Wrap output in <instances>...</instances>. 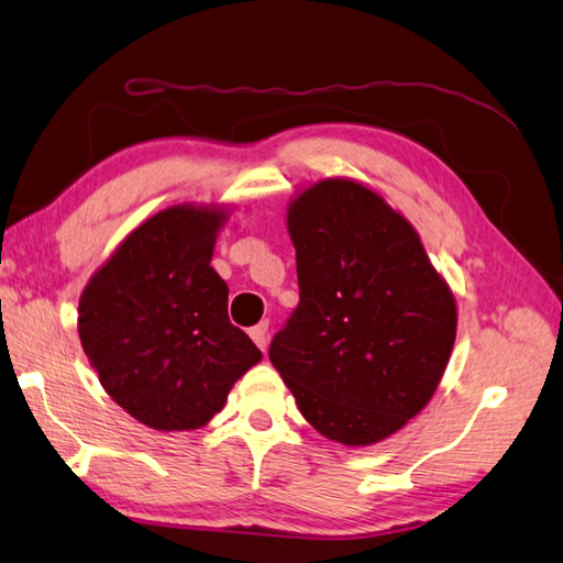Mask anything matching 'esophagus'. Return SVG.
I'll return each instance as SVG.
<instances>
[{
    "label": "esophagus",
    "mask_w": 563,
    "mask_h": 563,
    "mask_svg": "<svg viewBox=\"0 0 563 563\" xmlns=\"http://www.w3.org/2000/svg\"><path fill=\"white\" fill-rule=\"evenodd\" d=\"M249 336L254 339V343L258 345L263 353H266V349H268V321H261V324H256L254 329L249 331Z\"/></svg>",
    "instance_id": "1"
}]
</instances>
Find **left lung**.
<instances>
[{"label":"left lung","instance_id":"obj_1","mask_svg":"<svg viewBox=\"0 0 563 563\" xmlns=\"http://www.w3.org/2000/svg\"><path fill=\"white\" fill-rule=\"evenodd\" d=\"M300 305L268 357L321 435L361 448L409 423L445 373L457 307L385 198L324 178L288 206Z\"/></svg>","mask_w":563,"mask_h":563}]
</instances>
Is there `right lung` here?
I'll list each match as a JSON object with an SVG mask.
<instances>
[{
  "mask_svg": "<svg viewBox=\"0 0 563 563\" xmlns=\"http://www.w3.org/2000/svg\"><path fill=\"white\" fill-rule=\"evenodd\" d=\"M227 208L172 206L130 232L79 297V339L106 394L154 430H196L261 351L227 317L210 266Z\"/></svg>",
  "mask_w": 563,
  "mask_h": 563,
  "instance_id": "1",
  "label": "right lung"
}]
</instances>
